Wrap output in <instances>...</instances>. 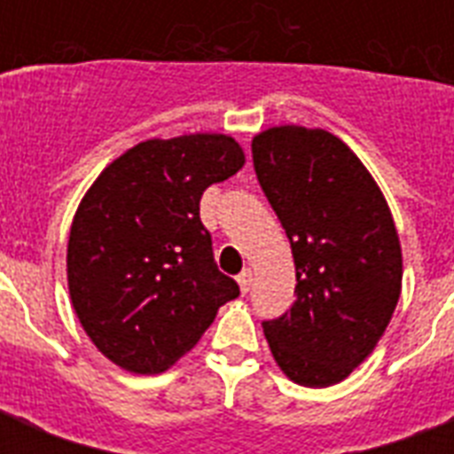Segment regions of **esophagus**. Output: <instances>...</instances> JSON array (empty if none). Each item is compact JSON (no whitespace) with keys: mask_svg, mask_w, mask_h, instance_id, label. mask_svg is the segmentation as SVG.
<instances>
[{"mask_svg":"<svg viewBox=\"0 0 454 454\" xmlns=\"http://www.w3.org/2000/svg\"><path fill=\"white\" fill-rule=\"evenodd\" d=\"M252 280H254V273H252V270L249 269H245L240 273V276H238V285H240V292L242 294H247L249 292V285H252Z\"/></svg>","mask_w":454,"mask_h":454,"instance_id":"34e87169","label":"esophagus"}]
</instances>
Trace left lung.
Listing matches in <instances>:
<instances>
[{
	"label": "left lung",
	"mask_w": 454,
	"mask_h": 454,
	"mask_svg": "<svg viewBox=\"0 0 454 454\" xmlns=\"http://www.w3.org/2000/svg\"><path fill=\"white\" fill-rule=\"evenodd\" d=\"M252 157L297 269V299L263 334L292 381L332 387L374 351L401 297L394 216L365 164L330 131L270 127L252 138Z\"/></svg>",
	"instance_id": "1"
}]
</instances>
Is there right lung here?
<instances>
[{
  "label": "right lung",
  "mask_w": 454,
  "mask_h": 454,
  "mask_svg": "<svg viewBox=\"0 0 454 454\" xmlns=\"http://www.w3.org/2000/svg\"><path fill=\"white\" fill-rule=\"evenodd\" d=\"M242 164L226 134L151 138L82 198L67 240L70 301L96 348L127 372H164L240 294L216 269L200 198Z\"/></svg>",
  "instance_id": "right-lung-1"
}]
</instances>
